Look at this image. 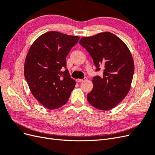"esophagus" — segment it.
Here are the masks:
<instances>
[{"label":"esophagus","instance_id":"obj_1","mask_svg":"<svg viewBox=\"0 0 155 155\" xmlns=\"http://www.w3.org/2000/svg\"><path fill=\"white\" fill-rule=\"evenodd\" d=\"M86 79H87V78H85L84 79H76V81H77L78 83H81V82H82V81H83L86 80Z\"/></svg>","mask_w":155,"mask_h":155}]
</instances>
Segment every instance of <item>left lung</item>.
Instances as JSON below:
<instances>
[{
	"label": "left lung",
	"mask_w": 155,
	"mask_h": 155,
	"mask_svg": "<svg viewBox=\"0 0 155 155\" xmlns=\"http://www.w3.org/2000/svg\"><path fill=\"white\" fill-rule=\"evenodd\" d=\"M92 57L96 71L104 68L103 76L93 78V89L87 94L91 105L102 110L115 107L130 88L134 61L127 45L118 37L106 31L79 41Z\"/></svg>",
	"instance_id": "left-lung-1"
}]
</instances>
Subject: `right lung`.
<instances>
[{"mask_svg":"<svg viewBox=\"0 0 155 155\" xmlns=\"http://www.w3.org/2000/svg\"><path fill=\"white\" fill-rule=\"evenodd\" d=\"M79 39L78 36L48 31L34 41L27 54L25 79L33 96L48 109L66 104L76 85L67 69L66 57Z\"/></svg>","mask_w":155,"mask_h":155,"instance_id":"1","label":"right lung"}]
</instances>
